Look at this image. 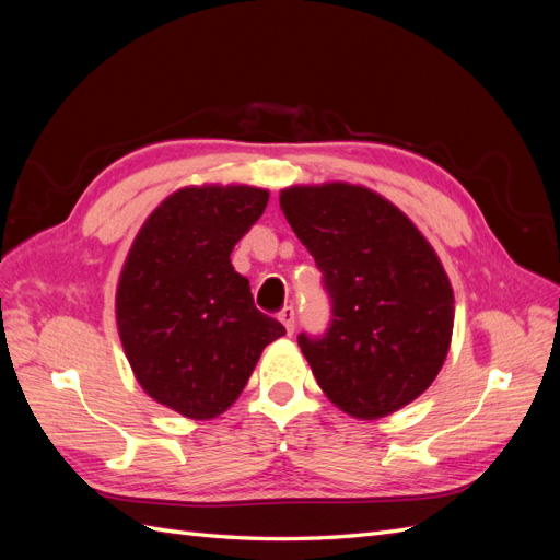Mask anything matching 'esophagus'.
Returning a JSON list of instances; mask_svg holds the SVG:
<instances>
[{"label": "esophagus", "instance_id": "obj_1", "mask_svg": "<svg viewBox=\"0 0 560 560\" xmlns=\"http://www.w3.org/2000/svg\"><path fill=\"white\" fill-rule=\"evenodd\" d=\"M278 319H280L282 325H284L287 334H292V331H294V319H296V313H294V308H292V306H284V308L278 313Z\"/></svg>", "mask_w": 560, "mask_h": 560}]
</instances>
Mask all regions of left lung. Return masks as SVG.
Instances as JSON below:
<instances>
[{
	"instance_id": "left-lung-1",
	"label": "left lung",
	"mask_w": 560,
	"mask_h": 560,
	"mask_svg": "<svg viewBox=\"0 0 560 560\" xmlns=\"http://www.w3.org/2000/svg\"><path fill=\"white\" fill-rule=\"evenodd\" d=\"M280 208L331 299L327 334H299L322 393L352 418L399 411L432 385L451 348L455 299L436 252L360 184H296L280 191Z\"/></svg>"
}]
</instances>
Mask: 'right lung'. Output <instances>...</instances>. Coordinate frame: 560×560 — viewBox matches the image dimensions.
Returning a JSON list of instances; mask_svg holds the SVG:
<instances>
[{
    "label": "right lung",
    "instance_id": "right-lung-1",
    "mask_svg": "<svg viewBox=\"0 0 560 560\" xmlns=\"http://www.w3.org/2000/svg\"><path fill=\"white\" fill-rule=\"evenodd\" d=\"M247 184L184 186L147 217L116 284V329L144 393L191 420L241 397L268 343L284 334L254 306L231 252L264 214Z\"/></svg>",
    "mask_w": 560,
    "mask_h": 560
}]
</instances>
